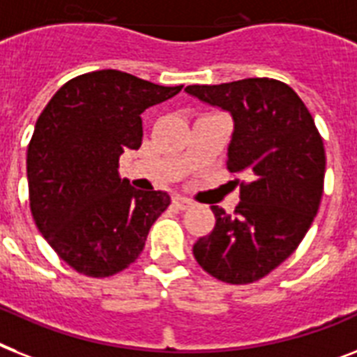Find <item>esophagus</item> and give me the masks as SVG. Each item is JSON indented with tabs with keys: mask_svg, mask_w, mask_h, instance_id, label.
Instances as JSON below:
<instances>
[{
	"mask_svg": "<svg viewBox=\"0 0 357 357\" xmlns=\"http://www.w3.org/2000/svg\"><path fill=\"white\" fill-rule=\"evenodd\" d=\"M172 205L176 208H179V211H185V208H188L190 205H192V202H190V199H187V198H183V196H174Z\"/></svg>",
	"mask_w": 357,
	"mask_h": 357,
	"instance_id": "esophagus-1",
	"label": "esophagus"
}]
</instances>
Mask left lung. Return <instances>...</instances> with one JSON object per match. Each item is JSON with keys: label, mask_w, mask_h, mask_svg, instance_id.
Masks as SVG:
<instances>
[{"label": "left lung", "mask_w": 357, "mask_h": 357, "mask_svg": "<svg viewBox=\"0 0 357 357\" xmlns=\"http://www.w3.org/2000/svg\"><path fill=\"white\" fill-rule=\"evenodd\" d=\"M185 91L231 113L227 169L249 176L234 214L211 207L216 225L194 244V259L222 282H255L294 253L314 222L326 165L323 139L299 95L280 80L244 78Z\"/></svg>", "instance_id": "1"}]
</instances>
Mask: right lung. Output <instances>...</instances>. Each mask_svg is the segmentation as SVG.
<instances>
[{"mask_svg": "<svg viewBox=\"0 0 357 357\" xmlns=\"http://www.w3.org/2000/svg\"><path fill=\"white\" fill-rule=\"evenodd\" d=\"M181 88L102 69L63 84L40 113L27 149L31 213L78 273L102 279L128 268L170 205L163 190L119 178V158L141 146V113Z\"/></svg>", "mask_w": 357, "mask_h": 357, "instance_id": "right-lung-1", "label": "right lung"}]
</instances>
